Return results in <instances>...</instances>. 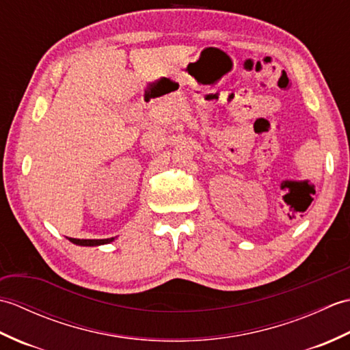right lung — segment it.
Masks as SVG:
<instances>
[{
    "label": "right lung",
    "mask_w": 350,
    "mask_h": 350,
    "mask_svg": "<svg viewBox=\"0 0 350 350\" xmlns=\"http://www.w3.org/2000/svg\"><path fill=\"white\" fill-rule=\"evenodd\" d=\"M69 241L77 245H83V247H96V245H103L114 241V237H111V239H73V237H69Z\"/></svg>",
    "instance_id": "add662e5"
}]
</instances>
